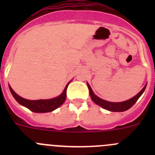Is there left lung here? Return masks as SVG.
<instances>
[{
	"label": "left lung",
	"instance_id": "8db88e82",
	"mask_svg": "<svg viewBox=\"0 0 155 155\" xmlns=\"http://www.w3.org/2000/svg\"><path fill=\"white\" fill-rule=\"evenodd\" d=\"M87 87H88V89H89L90 96H91V98L92 99L93 102L95 104H97L98 105H99V106H101L102 108H103V109L111 111V112H124V111L127 110V109H130L133 105L136 103L138 98L141 96V94L145 91V88H146V86H147V84H146L144 87L141 89V91H140L139 93H137L135 96L127 100V101H124V102H112L102 99V98H100L99 97L97 96L96 94L93 92L91 86L88 84L87 82Z\"/></svg>",
	"mask_w": 155,
	"mask_h": 155
}]
</instances>
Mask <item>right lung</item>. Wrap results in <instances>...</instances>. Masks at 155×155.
Segmentation results:
<instances>
[{
    "mask_svg": "<svg viewBox=\"0 0 155 155\" xmlns=\"http://www.w3.org/2000/svg\"><path fill=\"white\" fill-rule=\"evenodd\" d=\"M70 82H68V84H67L63 92L59 96L56 97V98H50V99H25V98L19 96L18 94H16L13 91V89H12L10 85H9V89H10L11 93H12L14 98H15V99L20 105H23L25 107H26L29 110L32 111L34 113H50V112H52V111L55 110L57 108L60 107L65 102L66 97H67V88H68V86L70 84Z\"/></svg>",
    "mask_w": 155,
    "mask_h": 155,
    "instance_id": "1",
    "label": "right lung"
}]
</instances>
